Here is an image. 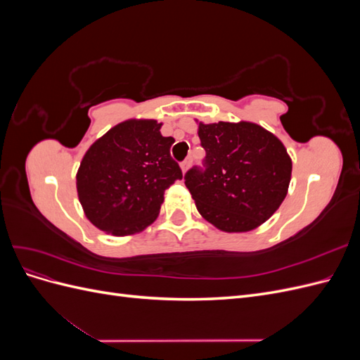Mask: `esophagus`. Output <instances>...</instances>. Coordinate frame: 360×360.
Returning a JSON list of instances; mask_svg holds the SVG:
<instances>
[{"label": "esophagus", "mask_w": 360, "mask_h": 360, "mask_svg": "<svg viewBox=\"0 0 360 360\" xmlns=\"http://www.w3.org/2000/svg\"><path fill=\"white\" fill-rule=\"evenodd\" d=\"M191 162H192V159H191V158L184 159V160L181 162V171H183V172H186V171H188V168L191 167Z\"/></svg>", "instance_id": "obj_1"}]
</instances>
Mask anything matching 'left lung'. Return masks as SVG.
I'll use <instances>...</instances> for the list:
<instances>
[{
	"mask_svg": "<svg viewBox=\"0 0 360 360\" xmlns=\"http://www.w3.org/2000/svg\"><path fill=\"white\" fill-rule=\"evenodd\" d=\"M205 150L202 167L184 174L205 221L226 233L250 231L266 222L284 201L291 159L284 144L254 123H200Z\"/></svg>",
	"mask_w": 360,
	"mask_h": 360,
	"instance_id": "obj_1",
	"label": "left lung"
}]
</instances>
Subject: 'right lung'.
I'll return each mask as SVG.
<instances>
[{"label": "right lung", "instance_id": "obj_1", "mask_svg": "<svg viewBox=\"0 0 360 360\" xmlns=\"http://www.w3.org/2000/svg\"><path fill=\"white\" fill-rule=\"evenodd\" d=\"M172 136L155 120H129L86 151L76 176L86 217L102 231L134 234L156 219L163 193L183 174L171 158Z\"/></svg>", "mask_w": 360, "mask_h": 360}]
</instances>
